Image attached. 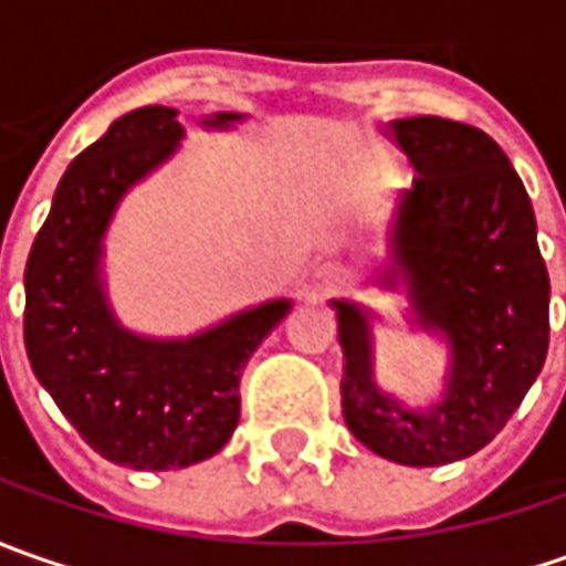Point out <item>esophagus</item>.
<instances>
[{"mask_svg": "<svg viewBox=\"0 0 566 566\" xmlns=\"http://www.w3.org/2000/svg\"><path fill=\"white\" fill-rule=\"evenodd\" d=\"M346 286V273L334 261H324L312 271V298H327L337 295Z\"/></svg>", "mask_w": 566, "mask_h": 566, "instance_id": "esophagus-1", "label": "esophagus"}]
</instances>
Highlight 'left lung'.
<instances>
[{
  "label": "left lung",
  "instance_id": "left-lung-1",
  "mask_svg": "<svg viewBox=\"0 0 566 566\" xmlns=\"http://www.w3.org/2000/svg\"><path fill=\"white\" fill-rule=\"evenodd\" d=\"M416 166L394 223V258L416 324L450 343L447 394L412 412L371 375L368 317L337 305L343 419L368 450L402 467H444L511 422L548 356V271L535 213L507 154L482 128L416 116L394 122Z\"/></svg>",
  "mask_w": 566,
  "mask_h": 566
}]
</instances>
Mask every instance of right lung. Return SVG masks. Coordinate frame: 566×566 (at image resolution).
Returning <instances> with one entry per match:
<instances>
[{
  "label": "right lung",
  "mask_w": 566,
  "mask_h": 566,
  "mask_svg": "<svg viewBox=\"0 0 566 566\" xmlns=\"http://www.w3.org/2000/svg\"><path fill=\"white\" fill-rule=\"evenodd\" d=\"M220 113L207 125H229ZM182 138L169 106H142L81 150L55 188L24 268V346L36 380L77 434L128 469L213 457L239 424V380L290 312L268 302L188 339H144L113 321L99 290V239L119 198Z\"/></svg>",
  "instance_id": "add662e5"
}]
</instances>
